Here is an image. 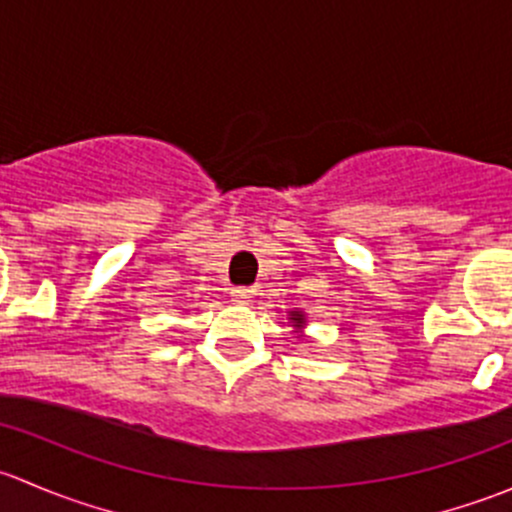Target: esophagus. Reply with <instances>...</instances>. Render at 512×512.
Segmentation results:
<instances>
[{
  "mask_svg": "<svg viewBox=\"0 0 512 512\" xmlns=\"http://www.w3.org/2000/svg\"><path fill=\"white\" fill-rule=\"evenodd\" d=\"M230 297H232V302L235 304H250L252 302V297H255V289H250V287H235L230 292Z\"/></svg>",
  "mask_w": 512,
  "mask_h": 512,
  "instance_id": "esophagus-1",
  "label": "esophagus"
}]
</instances>
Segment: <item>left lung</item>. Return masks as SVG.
<instances>
[{"mask_svg": "<svg viewBox=\"0 0 512 512\" xmlns=\"http://www.w3.org/2000/svg\"><path fill=\"white\" fill-rule=\"evenodd\" d=\"M287 319H289V327H292L294 332L302 337L304 327H307V317H304V312H299V309H292V312H287Z\"/></svg>", "mask_w": 512, "mask_h": 512, "instance_id": "1", "label": "left lung"}]
</instances>
